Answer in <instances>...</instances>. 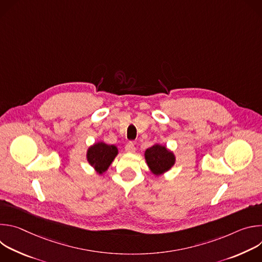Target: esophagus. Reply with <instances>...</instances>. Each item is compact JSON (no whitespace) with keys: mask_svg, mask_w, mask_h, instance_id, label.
Returning <instances> with one entry per match:
<instances>
[{"mask_svg":"<svg viewBox=\"0 0 262 262\" xmlns=\"http://www.w3.org/2000/svg\"><path fill=\"white\" fill-rule=\"evenodd\" d=\"M125 151L128 152V154H134V152L136 151V148H135L134 143L129 142V143L126 144V146H125Z\"/></svg>","mask_w":262,"mask_h":262,"instance_id":"34e87169","label":"esophagus"}]
</instances>
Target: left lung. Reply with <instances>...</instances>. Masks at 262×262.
I'll list each match as a JSON object with an SVG mask.
<instances>
[{"instance_id": "8db88e82", "label": "left lung", "mask_w": 262, "mask_h": 262, "mask_svg": "<svg viewBox=\"0 0 262 262\" xmlns=\"http://www.w3.org/2000/svg\"><path fill=\"white\" fill-rule=\"evenodd\" d=\"M144 158L149 170L156 176H160L168 172L176 162L174 152L165 145H161L159 143L154 144L151 147L146 149Z\"/></svg>"}]
</instances>
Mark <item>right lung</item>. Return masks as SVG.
Masks as SVG:
<instances>
[{"label":"right lung","instance_id":"right-lung-1","mask_svg":"<svg viewBox=\"0 0 262 262\" xmlns=\"http://www.w3.org/2000/svg\"><path fill=\"white\" fill-rule=\"evenodd\" d=\"M118 148L115 145H110L102 141H98L87 149V161L97 174L101 175L107 171L118 155Z\"/></svg>","mask_w":262,"mask_h":262}]
</instances>
